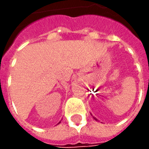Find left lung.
Wrapping results in <instances>:
<instances>
[{"mask_svg": "<svg viewBox=\"0 0 149 149\" xmlns=\"http://www.w3.org/2000/svg\"><path fill=\"white\" fill-rule=\"evenodd\" d=\"M90 114H91V115H92V113H90ZM92 116H93V115H92ZM93 118H94V120H97V119L96 118L95 116H93Z\"/></svg>", "mask_w": 149, "mask_h": 149, "instance_id": "8db88e82", "label": "left lung"}]
</instances>
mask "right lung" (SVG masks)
<instances>
[{
    "mask_svg": "<svg viewBox=\"0 0 149 149\" xmlns=\"http://www.w3.org/2000/svg\"><path fill=\"white\" fill-rule=\"evenodd\" d=\"M59 123H61V121H60V122H59ZM59 123H58V124H59ZM58 124H57V125H58Z\"/></svg>",
    "mask_w": 149,
    "mask_h": 149,
    "instance_id": "1",
    "label": "right lung"
}]
</instances>
